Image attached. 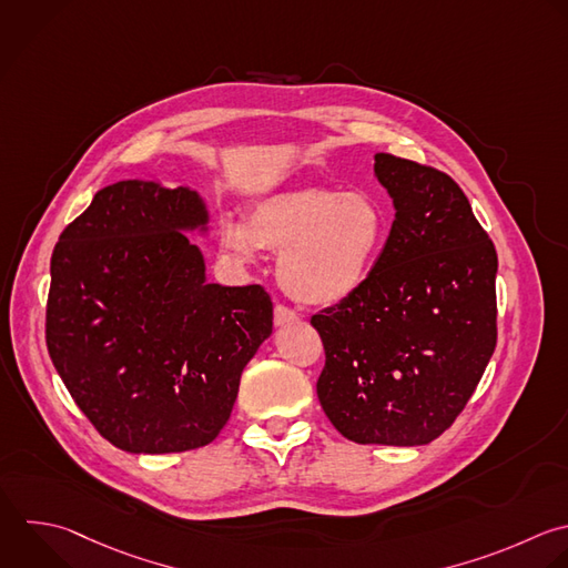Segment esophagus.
I'll use <instances>...</instances> for the list:
<instances>
[{
	"instance_id": "obj_1",
	"label": "esophagus",
	"mask_w": 568,
	"mask_h": 568,
	"mask_svg": "<svg viewBox=\"0 0 568 568\" xmlns=\"http://www.w3.org/2000/svg\"><path fill=\"white\" fill-rule=\"evenodd\" d=\"M297 320V313L291 311L288 306L284 304H277L275 306V326H286V324H293Z\"/></svg>"
}]
</instances>
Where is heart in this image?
Masks as SVG:
<instances>
[{
  "mask_svg": "<svg viewBox=\"0 0 568 568\" xmlns=\"http://www.w3.org/2000/svg\"><path fill=\"white\" fill-rule=\"evenodd\" d=\"M384 240L386 215L371 195L324 186L273 193L255 204L248 224H222V242L240 262H253L260 248L280 253V286L308 306L348 300Z\"/></svg>",
  "mask_w": 568,
  "mask_h": 568,
  "instance_id": "b5f03b06",
  "label": "heart"
}]
</instances>
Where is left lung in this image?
<instances>
[{
  "label": "left lung",
  "instance_id": "left-lung-1",
  "mask_svg": "<svg viewBox=\"0 0 568 568\" xmlns=\"http://www.w3.org/2000/svg\"><path fill=\"white\" fill-rule=\"evenodd\" d=\"M395 220L364 284L311 317L331 424L357 444L422 446L473 395L497 342V253L442 171L375 155Z\"/></svg>",
  "mask_w": 568,
  "mask_h": 568
}]
</instances>
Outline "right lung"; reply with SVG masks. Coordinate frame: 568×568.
<instances>
[{
	"instance_id": "add662e5",
	"label": "right lung",
	"mask_w": 568,
	"mask_h": 568,
	"mask_svg": "<svg viewBox=\"0 0 568 568\" xmlns=\"http://www.w3.org/2000/svg\"><path fill=\"white\" fill-rule=\"evenodd\" d=\"M197 191L102 189L53 251L47 346L71 397L113 446L182 453L231 417L244 366L273 333L260 284L206 282L184 231H209Z\"/></svg>"
}]
</instances>
